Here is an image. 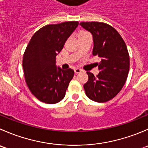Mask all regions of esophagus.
<instances>
[{
	"instance_id": "1",
	"label": "esophagus",
	"mask_w": 148,
	"mask_h": 148,
	"mask_svg": "<svg viewBox=\"0 0 148 148\" xmlns=\"http://www.w3.org/2000/svg\"><path fill=\"white\" fill-rule=\"evenodd\" d=\"M81 71H82V70L79 69H74V73H75L76 74H79V73L81 72Z\"/></svg>"
}]
</instances>
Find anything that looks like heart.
<instances>
[{
  "label": "heart",
  "mask_w": 148,
  "mask_h": 148,
  "mask_svg": "<svg viewBox=\"0 0 148 148\" xmlns=\"http://www.w3.org/2000/svg\"><path fill=\"white\" fill-rule=\"evenodd\" d=\"M89 34V33L85 31H79L78 32V34H77V37H78V38H81V37H82V36L85 35V34Z\"/></svg>",
  "instance_id": "1"
}]
</instances>
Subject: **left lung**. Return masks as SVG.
<instances>
[{
    "instance_id": "8db88e82",
    "label": "left lung",
    "mask_w": 148,
    "mask_h": 148,
    "mask_svg": "<svg viewBox=\"0 0 148 148\" xmlns=\"http://www.w3.org/2000/svg\"><path fill=\"white\" fill-rule=\"evenodd\" d=\"M93 35L92 55L101 58L96 77L87 71L84 84L86 95L93 101L105 103L114 98L124 87L130 70V55L125 42L113 27L103 22H81Z\"/></svg>"
}]
</instances>
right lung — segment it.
<instances>
[{
    "mask_svg": "<svg viewBox=\"0 0 148 148\" xmlns=\"http://www.w3.org/2000/svg\"><path fill=\"white\" fill-rule=\"evenodd\" d=\"M78 21L48 24L32 37L23 56V69L27 87L41 102L54 104L64 97L74 77L71 69L56 68V56L61 52Z\"/></svg>",
    "mask_w": 148,
    "mask_h": 148,
    "instance_id": "obj_1",
    "label": "right lung"
}]
</instances>
